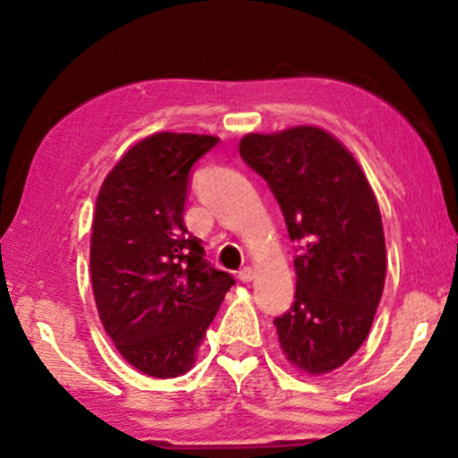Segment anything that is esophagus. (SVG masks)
<instances>
[{
    "label": "esophagus",
    "mask_w": 458,
    "mask_h": 458,
    "mask_svg": "<svg viewBox=\"0 0 458 458\" xmlns=\"http://www.w3.org/2000/svg\"><path fill=\"white\" fill-rule=\"evenodd\" d=\"M254 276H256V271L251 269V267H243V269L239 271V280L243 282V284H247V282L254 280Z\"/></svg>",
    "instance_id": "esophagus-1"
}]
</instances>
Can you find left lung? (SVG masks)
Segmentation results:
<instances>
[{
  "label": "left lung",
  "instance_id": "left-lung-1",
  "mask_svg": "<svg viewBox=\"0 0 458 458\" xmlns=\"http://www.w3.org/2000/svg\"><path fill=\"white\" fill-rule=\"evenodd\" d=\"M239 152L267 181L299 243L295 303L273 320L282 353L301 372L325 375L364 344L381 301L379 204L355 157L325 129L247 133Z\"/></svg>",
  "mask_w": 458,
  "mask_h": 458
}]
</instances>
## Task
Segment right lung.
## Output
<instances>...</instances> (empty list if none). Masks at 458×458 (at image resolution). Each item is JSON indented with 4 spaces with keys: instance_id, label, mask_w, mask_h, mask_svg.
Masks as SVG:
<instances>
[{
    "instance_id": "right-lung-1",
    "label": "right lung",
    "mask_w": 458,
    "mask_h": 458,
    "mask_svg": "<svg viewBox=\"0 0 458 458\" xmlns=\"http://www.w3.org/2000/svg\"><path fill=\"white\" fill-rule=\"evenodd\" d=\"M219 138L155 133L105 176L90 241L98 317L118 353L155 379L181 377L234 280L182 222L189 172Z\"/></svg>"
}]
</instances>
